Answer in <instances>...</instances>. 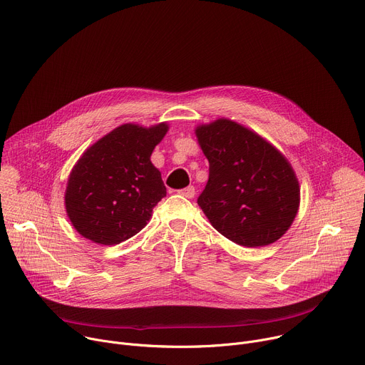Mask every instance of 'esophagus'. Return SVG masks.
<instances>
[{
    "label": "esophagus",
    "mask_w": 365,
    "mask_h": 365,
    "mask_svg": "<svg viewBox=\"0 0 365 365\" xmlns=\"http://www.w3.org/2000/svg\"><path fill=\"white\" fill-rule=\"evenodd\" d=\"M178 192H180L181 195L187 197V198H192V197L195 195V188H194L192 185H188V187H185V188H182V190H180Z\"/></svg>",
    "instance_id": "34e87169"
}]
</instances>
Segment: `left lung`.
<instances>
[{"mask_svg": "<svg viewBox=\"0 0 365 365\" xmlns=\"http://www.w3.org/2000/svg\"><path fill=\"white\" fill-rule=\"evenodd\" d=\"M195 133L209 159V181L197 203L213 227L247 248L279 239L300 203L289 160L261 136L226 118L198 126Z\"/></svg>", "mask_w": 365, "mask_h": 365, "instance_id": "1", "label": "left lung"}]
</instances>
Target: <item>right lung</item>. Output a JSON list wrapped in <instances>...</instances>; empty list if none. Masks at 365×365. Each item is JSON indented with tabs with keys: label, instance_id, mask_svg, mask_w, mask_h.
I'll return each mask as SVG.
<instances>
[{
	"label": "right lung",
	"instance_id": "right-lung-1",
	"mask_svg": "<svg viewBox=\"0 0 365 365\" xmlns=\"http://www.w3.org/2000/svg\"><path fill=\"white\" fill-rule=\"evenodd\" d=\"M167 123L145 129L123 125L94 143L73 167L65 206L73 227L100 245L120 244L140 232L167 195L150 155Z\"/></svg>",
	"mask_w": 365,
	"mask_h": 365
}]
</instances>
